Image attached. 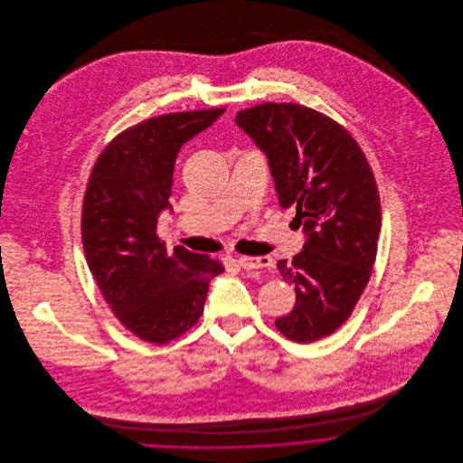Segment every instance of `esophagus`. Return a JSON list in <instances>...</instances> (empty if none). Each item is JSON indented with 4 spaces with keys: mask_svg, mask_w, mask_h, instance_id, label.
<instances>
[{
    "mask_svg": "<svg viewBox=\"0 0 463 463\" xmlns=\"http://www.w3.org/2000/svg\"><path fill=\"white\" fill-rule=\"evenodd\" d=\"M237 262L244 270H260V269L272 267L270 257H239Z\"/></svg>",
    "mask_w": 463,
    "mask_h": 463,
    "instance_id": "obj_1",
    "label": "esophagus"
}]
</instances>
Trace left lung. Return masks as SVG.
Segmentation results:
<instances>
[{"label": "left lung", "mask_w": 463, "mask_h": 463, "mask_svg": "<svg viewBox=\"0 0 463 463\" xmlns=\"http://www.w3.org/2000/svg\"><path fill=\"white\" fill-rule=\"evenodd\" d=\"M235 123L267 155L279 204L296 206L307 235L292 262H278L296 305L274 325L299 344L321 340L349 319L376 262L382 204L373 169L353 135L314 109L262 103Z\"/></svg>", "instance_id": "8db88e82"}]
</instances>
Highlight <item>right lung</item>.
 Wrapping results in <instances>:
<instances>
[{
  "label": "right lung",
  "instance_id": "1",
  "mask_svg": "<svg viewBox=\"0 0 463 463\" xmlns=\"http://www.w3.org/2000/svg\"><path fill=\"white\" fill-rule=\"evenodd\" d=\"M224 109L175 112L146 119L114 137L98 156L83 198L81 241L89 269L118 321L135 336L167 344L201 317L210 279L224 267L208 255L156 235L171 208L180 147Z\"/></svg>",
  "mask_w": 463,
  "mask_h": 463
}]
</instances>
